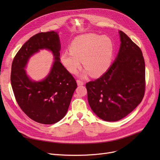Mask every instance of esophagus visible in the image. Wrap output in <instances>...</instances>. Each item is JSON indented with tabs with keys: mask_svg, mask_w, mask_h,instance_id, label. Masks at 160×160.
Instances as JSON below:
<instances>
[{
	"mask_svg": "<svg viewBox=\"0 0 160 160\" xmlns=\"http://www.w3.org/2000/svg\"><path fill=\"white\" fill-rule=\"evenodd\" d=\"M77 85H84V82L79 80V79H78V80L77 81Z\"/></svg>",
	"mask_w": 160,
	"mask_h": 160,
	"instance_id": "1",
	"label": "esophagus"
}]
</instances>
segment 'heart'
Returning a JSON list of instances; mask_svg holds the SVG:
<instances>
[{
  "label": "heart",
  "mask_w": 160,
  "mask_h": 160,
  "mask_svg": "<svg viewBox=\"0 0 160 160\" xmlns=\"http://www.w3.org/2000/svg\"><path fill=\"white\" fill-rule=\"evenodd\" d=\"M70 51L62 52L61 61L65 69L75 74L81 66V60L86 68L85 74L100 76L108 70L113 52L111 38L97 34H85L76 37L71 43Z\"/></svg>",
  "instance_id": "heart-1"
}]
</instances>
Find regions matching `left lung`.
Returning <instances> with one entry per match:
<instances>
[{"label": "left lung", "mask_w": 160, "mask_h": 160, "mask_svg": "<svg viewBox=\"0 0 160 160\" xmlns=\"http://www.w3.org/2000/svg\"><path fill=\"white\" fill-rule=\"evenodd\" d=\"M115 60L99 79L86 83L91 109L108 122L125 118L142 102L146 89V67L142 50L120 31Z\"/></svg>", "instance_id": "obj_1"}]
</instances>
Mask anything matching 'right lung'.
Segmentation results:
<instances>
[{
    "label": "right lung",
    "mask_w": 160,
    "mask_h": 160,
    "mask_svg": "<svg viewBox=\"0 0 160 160\" xmlns=\"http://www.w3.org/2000/svg\"><path fill=\"white\" fill-rule=\"evenodd\" d=\"M42 48L51 50L56 61L44 80L33 82L23 68L33 53ZM60 50L57 32H39L22 46L12 62L11 82L17 102L28 118L38 123L53 124L63 118L77 88L74 77L60 62Z\"/></svg>",
    "instance_id": "1"
}]
</instances>
